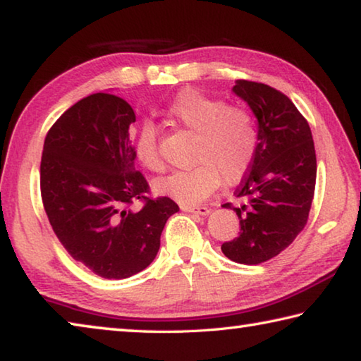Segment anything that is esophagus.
I'll list each match as a JSON object with an SVG mask.
<instances>
[{"label":"esophagus","mask_w":361,"mask_h":361,"mask_svg":"<svg viewBox=\"0 0 361 361\" xmlns=\"http://www.w3.org/2000/svg\"><path fill=\"white\" fill-rule=\"evenodd\" d=\"M180 209H181L183 212L197 213V215H202V216L209 215V213H210V209H209V207H205V205H183V204H181Z\"/></svg>","instance_id":"34e87169"}]
</instances>
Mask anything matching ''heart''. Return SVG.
<instances>
[{
	"label": "heart",
	"mask_w": 361,
	"mask_h": 361,
	"mask_svg": "<svg viewBox=\"0 0 361 361\" xmlns=\"http://www.w3.org/2000/svg\"><path fill=\"white\" fill-rule=\"evenodd\" d=\"M166 116L175 126L195 133L192 162L156 183L157 194L183 205L202 202L224 181L235 185L248 173L258 151V129L253 114L197 89L185 87L170 100ZM137 161L152 173L166 170L159 151V129L143 121L132 135Z\"/></svg>",
	"instance_id": "b5f03b06"
}]
</instances>
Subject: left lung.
<instances>
[{
  "mask_svg": "<svg viewBox=\"0 0 361 361\" xmlns=\"http://www.w3.org/2000/svg\"><path fill=\"white\" fill-rule=\"evenodd\" d=\"M234 92L258 119V151L235 189L239 237L224 242L223 253L240 264H259L277 256L307 223L312 205L317 157L309 122L280 90L239 79Z\"/></svg>",
  "mask_w": 361,
  "mask_h": 361,
  "instance_id": "left-lung-1",
  "label": "left lung"
}]
</instances>
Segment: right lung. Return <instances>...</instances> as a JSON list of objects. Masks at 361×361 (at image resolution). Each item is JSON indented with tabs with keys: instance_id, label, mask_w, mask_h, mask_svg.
Masks as SVG:
<instances>
[{
	"instance_id": "obj_1",
	"label": "right lung",
	"mask_w": 361,
	"mask_h": 361,
	"mask_svg": "<svg viewBox=\"0 0 361 361\" xmlns=\"http://www.w3.org/2000/svg\"><path fill=\"white\" fill-rule=\"evenodd\" d=\"M135 113L124 99L92 94L49 129L39 186L54 232L73 259L103 279H127L148 267L167 219L178 212L170 197H149L135 170L129 127ZM142 202L140 211L130 209Z\"/></svg>"
}]
</instances>
